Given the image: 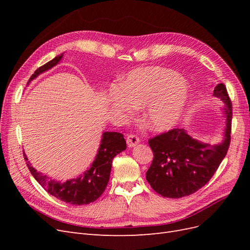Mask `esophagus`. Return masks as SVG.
<instances>
[{"label":"esophagus","instance_id":"esophagus-1","mask_svg":"<svg viewBox=\"0 0 250 250\" xmlns=\"http://www.w3.org/2000/svg\"><path fill=\"white\" fill-rule=\"evenodd\" d=\"M126 143H127L128 147L131 148V147H134L138 145V144L140 143V139L138 135H135V134H128L126 138Z\"/></svg>","mask_w":250,"mask_h":250}]
</instances>
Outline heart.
<instances>
[{"instance_id": "b5f03b06", "label": "heart", "mask_w": 250, "mask_h": 250, "mask_svg": "<svg viewBox=\"0 0 250 250\" xmlns=\"http://www.w3.org/2000/svg\"><path fill=\"white\" fill-rule=\"evenodd\" d=\"M188 100V88L179 75L166 66H148L127 75L122 88L112 86L110 101L115 107L129 111L131 106L146 107L145 121L150 129L168 130L175 125Z\"/></svg>"}]
</instances>
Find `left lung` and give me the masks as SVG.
<instances>
[{"label": "left lung", "instance_id": "8db88e82", "mask_svg": "<svg viewBox=\"0 0 250 250\" xmlns=\"http://www.w3.org/2000/svg\"><path fill=\"white\" fill-rule=\"evenodd\" d=\"M214 96L225 104L226 128L220 145L210 146L192 139L185 129H171L149 139L153 152L146 179L164 197L181 198L197 192L213 177L230 144L232 105L224 83L215 86Z\"/></svg>", "mask_w": 250, "mask_h": 250}]
</instances>
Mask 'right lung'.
Instances as JSON below:
<instances>
[{"mask_svg": "<svg viewBox=\"0 0 250 250\" xmlns=\"http://www.w3.org/2000/svg\"><path fill=\"white\" fill-rule=\"evenodd\" d=\"M62 58V54H60L46 64L39 67L30 77L29 82L39 76L40 74L56 65ZM125 149L126 141L122 133L104 132L99 151H98L96 160L90 169L83 173V175L78 178L67 180L65 183L49 179L47 175H42L30 165L25 153L24 157L27 162V167L33 177L49 194L66 203L74 204V206H83V204L96 201L103 194L109 180L113 157Z\"/></svg>", "mask_w": 250, "mask_h": 250, "instance_id": "1", "label": "right lung"}]
</instances>
